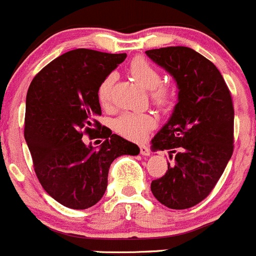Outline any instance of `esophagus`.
I'll return each mask as SVG.
<instances>
[{
    "label": "esophagus",
    "instance_id": "obj_1",
    "mask_svg": "<svg viewBox=\"0 0 256 256\" xmlns=\"http://www.w3.org/2000/svg\"><path fill=\"white\" fill-rule=\"evenodd\" d=\"M140 154L142 156H150V150L147 146H140Z\"/></svg>",
    "mask_w": 256,
    "mask_h": 256
}]
</instances>
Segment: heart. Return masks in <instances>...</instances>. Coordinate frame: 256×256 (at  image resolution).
Masks as SVG:
<instances>
[{
    "instance_id": "obj_1",
    "label": "heart",
    "mask_w": 256,
    "mask_h": 256,
    "mask_svg": "<svg viewBox=\"0 0 256 256\" xmlns=\"http://www.w3.org/2000/svg\"><path fill=\"white\" fill-rule=\"evenodd\" d=\"M132 76L140 84L150 89L153 103L160 108H167L174 100L171 86L162 82V75L144 58H134L130 64ZM116 80V72H109L98 86V100L103 108L112 103V90ZM156 126V119L148 113H123L114 119L113 128L118 134L130 140H143Z\"/></svg>"
}]
</instances>
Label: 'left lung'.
Segmentation results:
<instances>
[{"mask_svg":"<svg viewBox=\"0 0 256 256\" xmlns=\"http://www.w3.org/2000/svg\"><path fill=\"white\" fill-rule=\"evenodd\" d=\"M178 85V103L168 123L152 140L174 163L150 190L162 205L184 210L206 198L234 152V104L218 68L186 46L146 51Z\"/></svg>","mask_w":256,"mask_h":256,"instance_id":"left-lung-1","label":"left lung"}]
</instances>
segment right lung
<instances>
[{"label":"right lung","instance_id":"obj_1","mask_svg":"<svg viewBox=\"0 0 256 256\" xmlns=\"http://www.w3.org/2000/svg\"><path fill=\"white\" fill-rule=\"evenodd\" d=\"M126 58L90 48L68 51L41 69L28 86L24 134L34 170L44 190L69 208L96 205L108 186L112 162L140 153L137 144L96 120L102 114L99 84ZM82 135L104 140L94 150Z\"/></svg>","mask_w":256,"mask_h":256}]
</instances>
